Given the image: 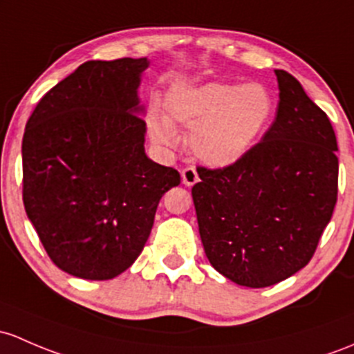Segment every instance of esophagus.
I'll return each mask as SVG.
<instances>
[{
    "instance_id": "esophagus-1",
    "label": "esophagus",
    "mask_w": 354,
    "mask_h": 354,
    "mask_svg": "<svg viewBox=\"0 0 354 354\" xmlns=\"http://www.w3.org/2000/svg\"><path fill=\"white\" fill-rule=\"evenodd\" d=\"M181 180H183V185H187V187H193L198 181V173H196L195 167H185L181 171Z\"/></svg>"
}]
</instances>
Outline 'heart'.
<instances>
[{"label":"heart","instance_id":"heart-1","mask_svg":"<svg viewBox=\"0 0 354 354\" xmlns=\"http://www.w3.org/2000/svg\"><path fill=\"white\" fill-rule=\"evenodd\" d=\"M165 115L151 113L149 132L162 147H174V124L189 130L193 154L214 167L241 161L265 133L274 113V98L258 83H208L167 91Z\"/></svg>","mask_w":354,"mask_h":354}]
</instances>
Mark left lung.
Returning <instances> with one entry per match:
<instances>
[{
    "label": "left lung",
    "instance_id": "8db88e82",
    "mask_svg": "<svg viewBox=\"0 0 354 354\" xmlns=\"http://www.w3.org/2000/svg\"><path fill=\"white\" fill-rule=\"evenodd\" d=\"M277 117L241 161L196 167L192 188L210 265L234 283L265 288L302 270L337 202V142L327 115L286 71Z\"/></svg>",
    "mask_w": 354,
    "mask_h": 354
}]
</instances>
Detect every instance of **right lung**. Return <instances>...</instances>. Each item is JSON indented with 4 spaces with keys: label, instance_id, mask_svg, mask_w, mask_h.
<instances>
[{
    "label": "right lung",
    "instance_id": "obj_1",
    "mask_svg": "<svg viewBox=\"0 0 354 354\" xmlns=\"http://www.w3.org/2000/svg\"><path fill=\"white\" fill-rule=\"evenodd\" d=\"M146 57L88 61L37 103L25 127L24 205L55 266L111 280L139 258L180 173L144 151L137 88Z\"/></svg>",
    "mask_w": 354,
    "mask_h": 354
}]
</instances>
